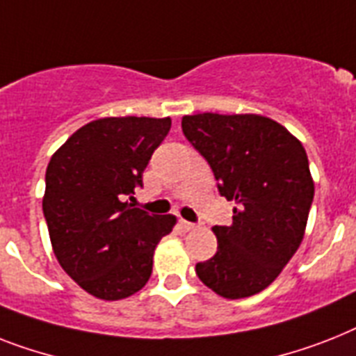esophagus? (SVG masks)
<instances>
[{"instance_id": "34e87169", "label": "esophagus", "mask_w": 356, "mask_h": 356, "mask_svg": "<svg viewBox=\"0 0 356 356\" xmlns=\"http://www.w3.org/2000/svg\"><path fill=\"white\" fill-rule=\"evenodd\" d=\"M195 227H197L195 223H190V221H184V219H181V228H183V230H186V232H190V230H195Z\"/></svg>"}]
</instances>
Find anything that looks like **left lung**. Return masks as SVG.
I'll list each match as a JSON object with an SVG mask.
<instances>
[{"label": "left lung", "mask_w": 356, "mask_h": 356, "mask_svg": "<svg viewBox=\"0 0 356 356\" xmlns=\"http://www.w3.org/2000/svg\"><path fill=\"white\" fill-rule=\"evenodd\" d=\"M181 126L210 164L219 193L238 204L232 223L212 228L218 252L195 273L223 298L252 296L278 278L302 243L314 195L307 153L261 115L199 113Z\"/></svg>", "instance_id": "1"}]
</instances>
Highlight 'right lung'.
<instances>
[{"label": "right lung", "mask_w": 356, "mask_h": 356, "mask_svg": "<svg viewBox=\"0 0 356 356\" xmlns=\"http://www.w3.org/2000/svg\"><path fill=\"white\" fill-rule=\"evenodd\" d=\"M170 118L109 117L86 124L51 157L43 216L56 259L100 300H122L146 285L153 250L172 232L173 216L128 203Z\"/></svg>", "instance_id": "1"}]
</instances>
